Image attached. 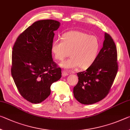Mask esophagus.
Here are the masks:
<instances>
[{
    "mask_svg": "<svg viewBox=\"0 0 130 130\" xmlns=\"http://www.w3.org/2000/svg\"><path fill=\"white\" fill-rule=\"evenodd\" d=\"M69 73L67 72L66 71H62V75L63 76H68L69 75Z\"/></svg>",
    "mask_w": 130,
    "mask_h": 130,
    "instance_id": "esophagus-1",
    "label": "esophagus"
}]
</instances>
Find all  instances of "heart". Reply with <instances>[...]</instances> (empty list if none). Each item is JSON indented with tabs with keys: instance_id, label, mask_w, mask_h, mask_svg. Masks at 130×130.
Masks as SVG:
<instances>
[{
	"instance_id": "b5f03b06",
	"label": "heart",
	"mask_w": 130,
	"mask_h": 130,
	"mask_svg": "<svg viewBox=\"0 0 130 130\" xmlns=\"http://www.w3.org/2000/svg\"><path fill=\"white\" fill-rule=\"evenodd\" d=\"M100 42L95 36L73 30L62 36V40H55L51 51L55 59L62 61L69 55L71 58L59 65L65 69H75L79 67L87 69L95 61L100 50Z\"/></svg>"
}]
</instances>
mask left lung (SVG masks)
I'll return each instance as SVG.
<instances>
[{
    "label": "left lung",
    "mask_w": 130,
    "mask_h": 130,
    "mask_svg": "<svg viewBox=\"0 0 130 130\" xmlns=\"http://www.w3.org/2000/svg\"><path fill=\"white\" fill-rule=\"evenodd\" d=\"M116 44L109 35L105 34L103 47L95 61L85 71L77 73L79 81L73 88L77 101L84 105L95 104L109 94L118 71Z\"/></svg>",
    "instance_id": "1"
}]
</instances>
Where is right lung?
<instances>
[{
    "instance_id": "obj_1",
    "label": "right lung",
    "mask_w": 130,
    "mask_h": 130,
    "mask_svg": "<svg viewBox=\"0 0 130 130\" xmlns=\"http://www.w3.org/2000/svg\"><path fill=\"white\" fill-rule=\"evenodd\" d=\"M60 23L53 20L35 22L21 33L12 50L11 73L22 97L39 104L50 95V87L61 77L52 58L51 46Z\"/></svg>"
}]
</instances>
